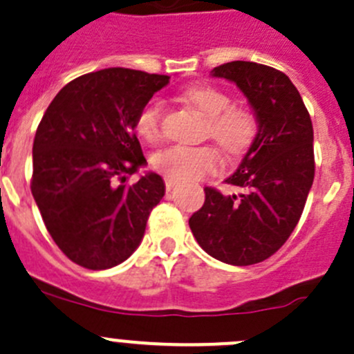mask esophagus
Segmentation results:
<instances>
[{"mask_svg":"<svg viewBox=\"0 0 354 354\" xmlns=\"http://www.w3.org/2000/svg\"><path fill=\"white\" fill-rule=\"evenodd\" d=\"M176 185H177V180H174V178L165 177V187H167V191H172V189L176 187Z\"/></svg>","mask_w":354,"mask_h":354,"instance_id":"esophagus-1","label":"esophagus"}]
</instances>
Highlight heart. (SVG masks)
I'll return each instance as SVG.
<instances>
[{"label":"heart","instance_id":"b5f03b06","mask_svg":"<svg viewBox=\"0 0 354 354\" xmlns=\"http://www.w3.org/2000/svg\"><path fill=\"white\" fill-rule=\"evenodd\" d=\"M182 100L206 117V134L222 146L229 155L246 151L258 134V120L251 110L230 104V96L209 84H194L182 91ZM163 103L158 97L149 100L136 117V132L146 142L160 138ZM153 169L174 180H199L215 174L222 165L218 151L209 146H169L155 153Z\"/></svg>","mask_w":354,"mask_h":354}]
</instances>
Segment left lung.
I'll use <instances>...</instances> for the list:
<instances>
[{
	"label": "left lung",
	"mask_w": 354,
	"mask_h": 354,
	"mask_svg": "<svg viewBox=\"0 0 354 354\" xmlns=\"http://www.w3.org/2000/svg\"><path fill=\"white\" fill-rule=\"evenodd\" d=\"M212 77L234 82L258 120V134L227 184L225 196L205 187V205L189 218L199 246L223 263L246 267L275 253L299 222L315 177L313 125L286 73L254 62L215 66Z\"/></svg>",
	"instance_id": "obj_1"
}]
</instances>
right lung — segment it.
I'll return each instance as SVG.
<instances>
[{
    "label": "right lung",
    "instance_id": "obj_1",
    "mask_svg": "<svg viewBox=\"0 0 354 354\" xmlns=\"http://www.w3.org/2000/svg\"><path fill=\"white\" fill-rule=\"evenodd\" d=\"M169 75L104 68L66 84L44 111L32 146V196L48 232L73 263L106 270L141 244L165 182L146 172L136 138L139 110Z\"/></svg>",
    "mask_w": 354,
    "mask_h": 354
}]
</instances>
